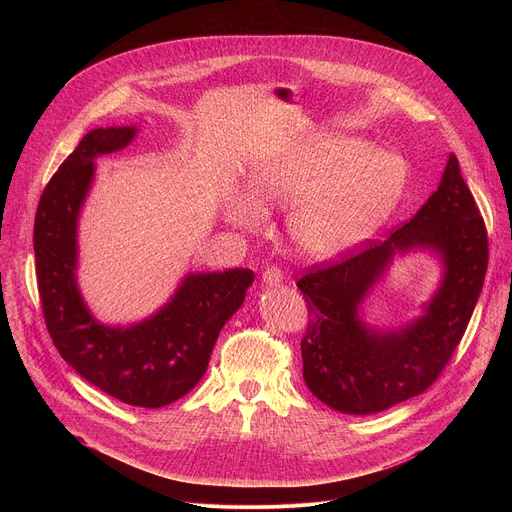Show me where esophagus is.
Listing matches in <instances>:
<instances>
[{"label": "esophagus", "mask_w": 512, "mask_h": 512, "mask_svg": "<svg viewBox=\"0 0 512 512\" xmlns=\"http://www.w3.org/2000/svg\"><path fill=\"white\" fill-rule=\"evenodd\" d=\"M261 281H263L265 285H279V283L283 281V273H281L279 267L269 265V267H265V271L261 273Z\"/></svg>", "instance_id": "1"}]
</instances>
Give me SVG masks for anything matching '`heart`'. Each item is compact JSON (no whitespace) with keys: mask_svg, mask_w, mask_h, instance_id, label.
Returning a JSON list of instances; mask_svg holds the SVG:
<instances>
[{"mask_svg":"<svg viewBox=\"0 0 512 512\" xmlns=\"http://www.w3.org/2000/svg\"><path fill=\"white\" fill-rule=\"evenodd\" d=\"M407 180L405 162L373 143L338 133H316L259 160L249 194L259 208L294 206L289 233L316 259L336 257L367 237L397 206ZM227 218L251 229L261 216L245 200L227 206Z\"/></svg>","mask_w":512,"mask_h":512,"instance_id":"obj_1","label":"heart"}]
</instances>
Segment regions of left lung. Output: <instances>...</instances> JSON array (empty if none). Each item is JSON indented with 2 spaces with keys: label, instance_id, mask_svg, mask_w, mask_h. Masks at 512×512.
<instances>
[{
  "label": "left lung",
  "instance_id": "left-lung-1",
  "mask_svg": "<svg viewBox=\"0 0 512 512\" xmlns=\"http://www.w3.org/2000/svg\"><path fill=\"white\" fill-rule=\"evenodd\" d=\"M429 248L445 263L424 314L397 331H375L359 304L397 252ZM488 267L484 218L454 154L437 190L383 243L312 265L298 279L308 304L304 381L328 407L369 415L421 395L442 375L480 298Z\"/></svg>",
  "mask_w": 512,
  "mask_h": 512
}]
</instances>
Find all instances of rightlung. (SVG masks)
I'll return each instance as SVG.
<instances>
[{
    "label": "right lung",
    "mask_w": 512,
    "mask_h": 512,
    "mask_svg": "<svg viewBox=\"0 0 512 512\" xmlns=\"http://www.w3.org/2000/svg\"><path fill=\"white\" fill-rule=\"evenodd\" d=\"M135 127L89 131L46 184L34 221L38 291L60 356L103 393L145 409L174 403L204 377L210 352L243 306L251 269L188 273L172 300L131 326L93 318L77 285V225L93 184V160L123 150Z\"/></svg>",
    "instance_id": "add662e5"
}]
</instances>
